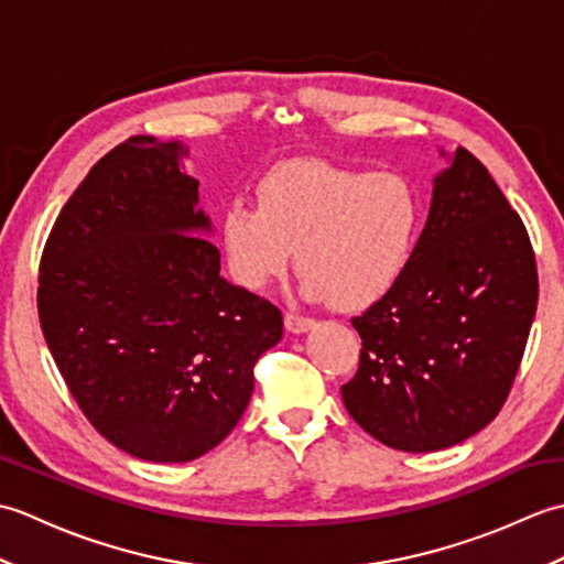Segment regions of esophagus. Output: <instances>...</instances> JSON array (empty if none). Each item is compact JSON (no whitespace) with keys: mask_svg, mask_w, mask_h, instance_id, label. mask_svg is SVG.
<instances>
[{"mask_svg":"<svg viewBox=\"0 0 564 564\" xmlns=\"http://www.w3.org/2000/svg\"><path fill=\"white\" fill-rule=\"evenodd\" d=\"M313 327H315V319L293 315V313L285 315V329H289L291 334H305V332H310Z\"/></svg>","mask_w":564,"mask_h":564,"instance_id":"esophagus-1","label":"esophagus"}]
</instances>
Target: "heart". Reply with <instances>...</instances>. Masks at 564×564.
Segmentation results:
<instances>
[{
	"label": "heart",
	"instance_id": "1",
	"mask_svg": "<svg viewBox=\"0 0 564 564\" xmlns=\"http://www.w3.org/2000/svg\"><path fill=\"white\" fill-rule=\"evenodd\" d=\"M422 220V194L404 174L297 162L267 176L261 203L232 200L220 235L247 289L281 279L297 249L305 297L364 307L398 283Z\"/></svg>",
	"mask_w": 564,
	"mask_h": 564
}]
</instances>
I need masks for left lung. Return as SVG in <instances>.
Listing matches in <instances>:
<instances>
[{"instance_id": "left-lung-1", "label": "left lung", "mask_w": 564, "mask_h": 564, "mask_svg": "<svg viewBox=\"0 0 564 564\" xmlns=\"http://www.w3.org/2000/svg\"><path fill=\"white\" fill-rule=\"evenodd\" d=\"M429 218L392 289L351 319L364 349L341 388L354 422L390 448L431 453L499 414L538 307L529 232L470 152L438 150Z\"/></svg>"}]
</instances>
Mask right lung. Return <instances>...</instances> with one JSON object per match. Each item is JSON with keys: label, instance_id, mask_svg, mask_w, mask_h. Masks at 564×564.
Listing matches in <instances>:
<instances>
[{"label": "right lung", "instance_id": "add662e5", "mask_svg": "<svg viewBox=\"0 0 564 564\" xmlns=\"http://www.w3.org/2000/svg\"><path fill=\"white\" fill-rule=\"evenodd\" d=\"M178 140L138 135L94 164L41 259L43 337L99 434L140 460L188 463L230 434L283 317L220 275Z\"/></svg>", "mask_w": 564, "mask_h": 564}]
</instances>
